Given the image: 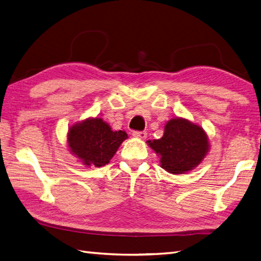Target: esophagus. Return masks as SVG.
Listing matches in <instances>:
<instances>
[{
    "instance_id": "esophagus-1",
    "label": "esophagus",
    "mask_w": 261,
    "mask_h": 261,
    "mask_svg": "<svg viewBox=\"0 0 261 261\" xmlns=\"http://www.w3.org/2000/svg\"><path fill=\"white\" fill-rule=\"evenodd\" d=\"M133 136L136 138H141V140H145L147 137L146 132H133Z\"/></svg>"
}]
</instances>
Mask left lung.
<instances>
[{"mask_svg":"<svg viewBox=\"0 0 261 261\" xmlns=\"http://www.w3.org/2000/svg\"><path fill=\"white\" fill-rule=\"evenodd\" d=\"M147 143L160 155L162 169L171 174H184L195 169L210 148L204 129L179 117L167 121L162 138Z\"/></svg>","mask_w":261,"mask_h":261,"instance_id":"8db88e82","label":"left lung"}]
</instances>
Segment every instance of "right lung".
Here are the masks:
<instances>
[{
	"instance_id": "right-lung-1",
	"label": "right lung",
	"mask_w": 261,
	"mask_h": 261,
	"mask_svg": "<svg viewBox=\"0 0 261 261\" xmlns=\"http://www.w3.org/2000/svg\"><path fill=\"white\" fill-rule=\"evenodd\" d=\"M127 138L124 130L114 132L101 118H87L68 132L70 152L87 166H105Z\"/></svg>"
}]
</instances>
